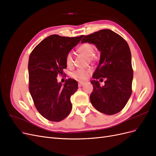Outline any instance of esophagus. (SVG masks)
<instances>
[{"label": "esophagus", "mask_w": 156, "mask_h": 156, "mask_svg": "<svg viewBox=\"0 0 156 156\" xmlns=\"http://www.w3.org/2000/svg\"><path fill=\"white\" fill-rule=\"evenodd\" d=\"M83 84H84V83L80 82V83H78V87H81L83 85Z\"/></svg>", "instance_id": "1"}]
</instances>
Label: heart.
<instances>
[{"instance_id": "obj_1", "label": "heart", "mask_w": 156, "mask_h": 156, "mask_svg": "<svg viewBox=\"0 0 156 156\" xmlns=\"http://www.w3.org/2000/svg\"><path fill=\"white\" fill-rule=\"evenodd\" d=\"M77 52L84 55L86 57L88 58L89 61H92L95 59V56H94V52L95 49L94 47L88 43H84L80 45L77 48ZM65 62L68 67L71 68L73 65V54L69 52L66 55L65 57ZM91 70L90 69H78L75 70V72L72 73L71 76L73 78L79 80V81H84L88 78V74L90 73Z\"/></svg>"}]
</instances>
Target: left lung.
Masks as SVG:
<instances>
[{
    "label": "left lung",
    "instance_id": "obj_1",
    "mask_svg": "<svg viewBox=\"0 0 156 156\" xmlns=\"http://www.w3.org/2000/svg\"><path fill=\"white\" fill-rule=\"evenodd\" d=\"M83 43L94 44L101 52L100 62L91 83L94 90L90 99L96 110L112 115L122 110L132 92L133 70L131 51L127 41L116 32L103 29L85 36ZM106 79L101 87L97 79Z\"/></svg>",
    "mask_w": 156,
    "mask_h": 156
}]
</instances>
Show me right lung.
Returning <instances> with one entry per match:
<instances>
[{"instance_id":"obj_1","label":"right lung","mask_w":156,"mask_h":156,"mask_svg":"<svg viewBox=\"0 0 156 156\" xmlns=\"http://www.w3.org/2000/svg\"><path fill=\"white\" fill-rule=\"evenodd\" d=\"M84 35L64 37L53 34L36 45L29 60V88L40 114L52 122H60L72 110L70 97L77 90V82L66 79L64 85L57 82L58 75L67 68L65 57Z\"/></svg>"}]
</instances>
